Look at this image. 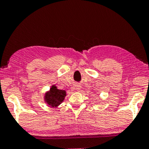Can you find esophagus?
I'll return each instance as SVG.
<instances>
[{
  "label": "esophagus",
  "mask_w": 149,
  "mask_h": 149,
  "mask_svg": "<svg viewBox=\"0 0 149 149\" xmlns=\"http://www.w3.org/2000/svg\"><path fill=\"white\" fill-rule=\"evenodd\" d=\"M76 89H77V90H79L80 89V88H81V86H80V85H76Z\"/></svg>",
  "instance_id": "34e87169"
}]
</instances>
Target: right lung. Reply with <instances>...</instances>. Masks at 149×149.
Segmentation results:
<instances>
[{
	"instance_id": "obj_1",
	"label": "right lung",
	"mask_w": 149,
	"mask_h": 149,
	"mask_svg": "<svg viewBox=\"0 0 149 149\" xmlns=\"http://www.w3.org/2000/svg\"><path fill=\"white\" fill-rule=\"evenodd\" d=\"M66 94L65 90H59L54 85L51 87L50 90L45 93V102L52 107H57L64 100Z\"/></svg>"
}]
</instances>
